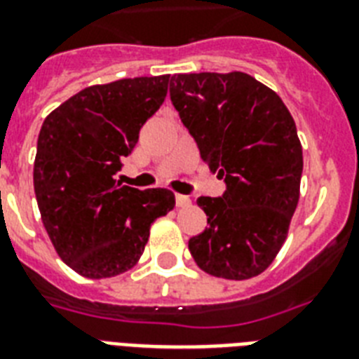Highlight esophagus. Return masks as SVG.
Here are the masks:
<instances>
[{
  "label": "esophagus",
  "mask_w": 359,
  "mask_h": 359,
  "mask_svg": "<svg viewBox=\"0 0 359 359\" xmlns=\"http://www.w3.org/2000/svg\"><path fill=\"white\" fill-rule=\"evenodd\" d=\"M175 203H177V207H188V205H191V199L188 196H180V194H177V196H175Z\"/></svg>",
  "instance_id": "34e87169"
}]
</instances>
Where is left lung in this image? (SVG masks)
I'll return each instance as SVG.
<instances>
[{
    "label": "left lung",
    "instance_id": "left-lung-1",
    "mask_svg": "<svg viewBox=\"0 0 359 359\" xmlns=\"http://www.w3.org/2000/svg\"><path fill=\"white\" fill-rule=\"evenodd\" d=\"M169 97L201 158L225 180L199 197L207 227L188 242L210 276L250 279L281 250L300 199L302 145L283 100L244 72L175 74Z\"/></svg>",
    "mask_w": 359,
    "mask_h": 359
}]
</instances>
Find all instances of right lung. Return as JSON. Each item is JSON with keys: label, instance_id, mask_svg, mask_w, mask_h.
<instances>
[{"label": "right lung", "instance_id": "right-lung-1", "mask_svg": "<svg viewBox=\"0 0 359 359\" xmlns=\"http://www.w3.org/2000/svg\"><path fill=\"white\" fill-rule=\"evenodd\" d=\"M168 86L169 74L86 87L42 123L33 168L36 205L57 255L80 276L102 279L130 270L152 222L173 210V191H141L115 180Z\"/></svg>", "mask_w": 359, "mask_h": 359}]
</instances>
